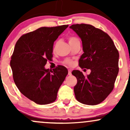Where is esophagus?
I'll list each match as a JSON object with an SVG mask.
<instances>
[{"instance_id":"esophagus-1","label":"esophagus","mask_w":130,"mask_h":130,"mask_svg":"<svg viewBox=\"0 0 130 130\" xmlns=\"http://www.w3.org/2000/svg\"><path fill=\"white\" fill-rule=\"evenodd\" d=\"M68 75H71V70H68Z\"/></svg>"}]
</instances>
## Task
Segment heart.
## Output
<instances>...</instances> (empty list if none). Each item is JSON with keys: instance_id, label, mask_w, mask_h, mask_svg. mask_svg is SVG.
Masks as SVG:
<instances>
[{"instance_id": "b5f03b06", "label": "heart", "mask_w": 130, "mask_h": 130, "mask_svg": "<svg viewBox=\"0 0 130 130\" xmlns=\"http://www.w3.org/2000/svg\"><path fill=\"white\" fill-rule=\"evenodd\" d=\"M79 41V40L77 38H76V37H70L69 38H68V41H69L70 44H71V43L75 42V41ZM58 43H59V41H57L55 43L54 45V47H53L54 51H55L56 50L57 47V45H58ZM65 63L67 64H71V60H66L65 61Z\"/></svg>"}]
</instances>
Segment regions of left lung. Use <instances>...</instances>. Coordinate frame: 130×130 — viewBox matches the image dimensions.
Masks as SVG:
<instances>
[{"label": "left lung", "instance_id": "left-lung-1", "mask_svg": "<svg viewBox=\"0 0 130 130\" xmlns=\"http://www.w3.org/2000/svg\"><path fill=\"white\" fill-rule=\"evenodd\" d=\"M70 28L83 43L84 53L79 60V67L91 70L86 77L79 70L71 73L77 79L74 87L75 97L83 104L96 105L104 101L114 89L119 73V52L111 37L92 25L73 24Z\"/></svg>", "mask_w": 130, "mask_h": 130}]
</instances>
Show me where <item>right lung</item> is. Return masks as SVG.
<instances>
[{"mask_svg": "<svg viewBox=\"0 0 130 130\" xmlns=\"http://www.w3.org/2000/svg\"><path fill=\"white\" fill-rule=\"evenodd\" d=\"M68 25L40 27L19 38L10 61L16 87L25 96L38 104L56 100L58 90L68 74L65 67L46 69L53 57L54 42Z\"/></svg>", "mask_w": 130, "mask_h": 130, "instance_id": "obj_1", "label": "right lung"}]
</instances>
